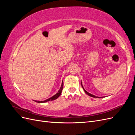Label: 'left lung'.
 <instances>
[{"label": "left lung", "mask_w": 135, "mask_h": 135, "mask_svg": "<svg viewBox=\"0 0 135 135\" xmlns=\"http://www.w3.org/2000/svg\"><path fill=\"white\" fill-rule=\"evenodd\" d=\"M81 87H82V88H83V90L84 91V92H85V93H86L87 94V95H88V96H91V97H98V98H100V97H97V96H95V95H92V94H91V93H89V92H88L87 91H85V89H84V88H83V84H82V83H81Z\"/></svg>", "instance_id": "left-lung-1"}]
</instances>
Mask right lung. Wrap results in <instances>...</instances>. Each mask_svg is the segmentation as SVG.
<instances>
[{
  "mask_svg": "<svg viewBox=\"0 0 135 135\" xmlns=\"http://www.w3.org/2000/svg\"><path fill=\"white\" fill-rule=\"evenodd\" d=\"M63 85H64L63 81H62V84H61V87H60V89L59 90L58 92L56 94H55L54 96H53L52 97L49 98V99H47L46 100H44V101H35V102H36V103H46V102H48L49 101H53V100H55L57 99L60 96V95L61 94V92H62V88H63Z\"/></svg>",
  "mask_w": 135,
  "mask_h": 135,
  "instance_id": "right-lung-1",
  "label": "right lung"
}]
</instances>
